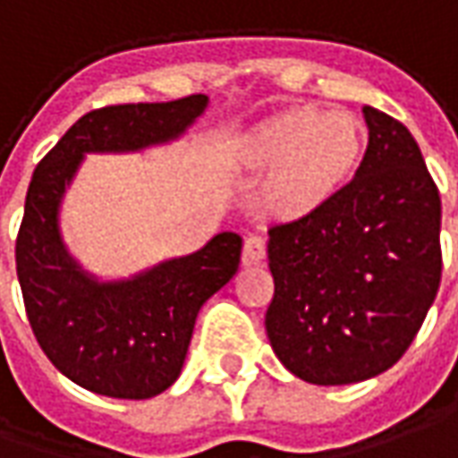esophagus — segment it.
Instances as JSON below:
<instances>
[{
  "label": "esophagus",
  "mask_w": 458,
  "mask_h": 458,
  "mask_svg": "<svg viewBox=\"0 0 458 458\" xmlns=\"http://www.w3.org/2000/svg\"><path fill=\"white\" fill-rule=\"evenodd\" d=\"M266 258V241L260 235H250L245 238L242 245V266H258Z\"/></svg>",
  "instance_id": "obj_1"
}]
</instances>
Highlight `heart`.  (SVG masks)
<instances>
[{"label": "heart", "mask_w": 458, "mask_h": 458, "mask_svg": "<svg viewBox=\"0 0 458 458\" xmlns=\"http://www.w3.org/2000/svg\"><path fill=\"white\" fill-rule=\"evenodd\" d=\"M369 130L346 110L293 107L250 130L235 148L245 175H263L255 203L263 216L295 223L320 213L359 170Z\"/></svg>", "instance_id": "1"}]
</instances>
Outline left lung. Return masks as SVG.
<instances>
[{
  "instance_id": "left-lung-1",
  "label": "left lung",
  "mask_w": 458,
  "mask_h": 458,
  "mask_svg": "<svg viewBox=\"0 0 458 458\" xmlns=\"http://www.w3.org/2000/svg\"><path fill=\"white\" fill-rule=\"evenodd\" d=\"M369 148L320 213L268 230L276 293L266 331L288 371L316 386L391 369L441 283V198L411 132L363 107Z\"/></svg>"
}]
</instances>
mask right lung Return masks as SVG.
<instances>
[{"instance_id":"right-lung-1","label":"right lung","mask_w":458,"mask_h":458,"mask_svg":"<svg viewBox=\"0 0 458 458\" xmlns=\"http://www.w3.org/2000/svg\"><path fill=\"white\" fill-rule=\"evenodd\" d=\"M205 95L87 112L34 170L17 235V278L39 348L70 381L112 399H152L182 371L198 310L235 276L241 235L127 281H98L59 238V203L85 152H135L180 138Z\"/></svg>"}]
</instances>
